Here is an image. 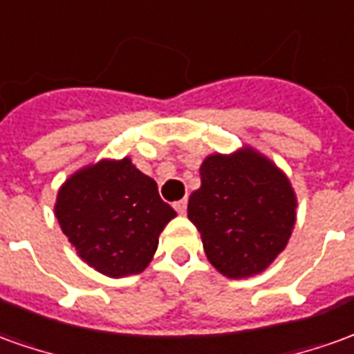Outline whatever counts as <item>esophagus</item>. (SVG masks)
I'll list each match as a JSON object with an SVG mask.
<instances>
[{"mask_svg":"<svg viewBox=\"0 0 354 354\" xmlns=\"http://www.w3.org/2000/svg\"><path fill=\"white\" fill-rule=\"evenodd\" d=\"M174 209H176L180 214H185V209H187V201H185V199H182V201H176V203H174Z\"/></svg>","mask_w":354,"mask_h":354,"instance_id":"1","label":"esophagus"}]
</instances>
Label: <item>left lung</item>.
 <instances>
[{
  "mask_svg": "<svg viewBox=\"0 0 354 354\" xmlns=\"http://www.w3.org/2000/svg\"><path fill=\"white\" fill-rule=\"evenodd\" d=\"M199 176L187 218L201 234L209 263L232 280L266 270L286 249L297 220V195L288 174L243 145L205 157Z\"/></svg>",
  "mask_w": 354,
  "mask_h": 354,
  "instance_id": "left-lung-1",
  "label": "left lung"
}]
</instances>
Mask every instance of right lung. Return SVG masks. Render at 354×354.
Segmentation results:
<instances>
[{"label":"right lung","mask_w":354,"mask_h":354,"mask_svg":"<svg viewBox=\"0 0 354 354\" xmlns=\"http://www.w3.org/2000/svg\"><path fill=\"white\" fill-rule=\"evenodd\" d=\"M55 216L84 263L124 278L149 266L176 211L160 199L157 182L124 157L73 172L57 192Z\"/></svg>","instance_id":"obj_1"}]
</instances>
